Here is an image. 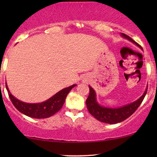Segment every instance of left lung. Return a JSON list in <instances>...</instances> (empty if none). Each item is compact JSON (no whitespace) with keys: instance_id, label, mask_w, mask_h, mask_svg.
<instances>
[{"instance_id":"obj_1","label":"left lung","mask_w":157,"mask_h":157,"mask_svg":"<svg viewBox=\"0 0 157 157\" xmlns=\"http://www.w3.org/2000/svg\"><path fill=\"white\" fill-rule=\"evenodd\" d=\"M121 35L124 38L128 40L129 41H131L133 44H134L140 48H142L141 46H140L137 43L135 42L134 40L131 38L129 36L126 35L123 33H122ZM147 90V86L143 94L137 100L131 102V103L119 108H109L102 106L98 103V102L97 101L96 92L93 89V88H91L89 86L90 92L89 97L86 100V105H87V109L89 110V113L93 117H94L97 120L105 122V123L116 124L118 123V122L124 121L136 111V110L138 109L139 106L143 101L144 98L146 95Z\"/></svg>"}]
</instances>
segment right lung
<instances>
[{
    "label": "right lung",
    "instance_id": "right-lung-1",
    "mask_svg": "<svg viewBox=\"0 0 157 157\" xmlns=\"http://www.w3.org/2000/svg\"><path fill=\"white\" fill-rule=\"evenodd\" d=\"M76 86L77 85L74 84L69 87L65 88L44 102H40V103H27L15 98L10 93L6 83L9 97L16 109L23 114L36 119L48 118L60 111L63 105L67 94Z\"/></svg>",
    "mask_w": 157,
    "mask_h": 157
}]
</instances>
